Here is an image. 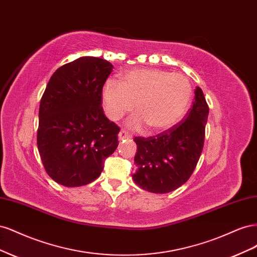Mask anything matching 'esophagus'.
<instances>
[{
  "instance_id": "obj_1",
  "label": "esophagus",
  "mask_w": 257,
  "mask_h": 257,
  "mask_svg": "<svg viewBox=\"0 0 257 257\" xmlns=\"http://www.w3.org/2000/svg\"><path fill=\"white\" fill-rule=\"evenodd\" d=\"M125 138H132V135L128 133L127 131L125 130H121L120 133H119V139L120 141H122V139H125Z\"/></svg>"
}]
</instances>
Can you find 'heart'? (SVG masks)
<instances>
[{
	"label": "heart",
	"instance_id": "heart-1",
	"mask_svg": "<svg viewBox=\"0 0 257 257\" xmlns=\"http://www.w3.org/2000/svg\"><path fill=\"white\" fill-rule=\"evenodd\" d=\"M106 111L111 120L134 110L138 114L128 122L132 127L145 123L152 132L175 126L189 110L192 85L188 77L161 68H135L124 73L121 82L109 79L103 88Z\"/></svg>",
	"mask_w": 257,
	"mask_h": 257
}]
</instances>
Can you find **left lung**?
Returning a JSON list of instances; mask_svg holds the SVG:
<instances>
[{
  "label": "left lung",
  "instance_id": "obj_1",
  "mask_svg": "<svg viewBox=\"0 0 257 257\" xmlns=\"http://www.w3.org/2000/svg\"><path fill=\"white\" fill-rule=\"evenodd\" d=\"M209 107L199 87L184 119L151 137H135V183L145 191L164 194L189 180L195 169L205 143Z\"/></svg>",
  "mask_w": 257,
  "mask_h": 257
}]
</instances>
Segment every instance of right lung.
I'll use <instances>...</instances> for the list:
<instances>
[{"label": "right lung", "instance_id": "1", "mask_svg": "<svg viewBox=\"0 0 257 257\" xmlns=\"http://www.w3.org/2000/svg\"><path fill=\"white\" fill-rule=\"evenodd\" d=\"M109 62L82 57L53 73L40 104L37 148L46 173L61 185L81 186L103 172L119 145L120 127L102 107Z\"/></svg>", "mask_w": 257, "mask_h": 257}]
</instances>
